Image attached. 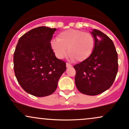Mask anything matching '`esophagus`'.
<instances>
[{
	"label": "esophagus",
	"mask_w": 129,
	"mask_h": 129,
	"mask_svg": "<svg viewBox=\"0 0 129 129\" xmlns=\"http://www.w3.org/2000/svg\"><path fill=\"white\" fill-rule=\"evenodd\" d=\"M66 67H67V68L72 67V65H71L70 63H66Z\"/></svg>",
	"instance_id": "1"
}]
</instances>
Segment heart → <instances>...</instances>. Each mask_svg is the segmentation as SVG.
Segmentation results:
<instances>
[{
	"mask_svg": "<svg viewBox=\"0 0 129 129\" xmlns=\"http://www.w3.org/2000/svg\"><path fill=\"white\" fill-rule=\"evenodd\" d=\"M96 45L94 36L88 32L69 29L60 33L57 39L50 42L51 48L56 57L62 59L67 54L76 61L82 62L91 55Z\"/></svg>",
	"mask_w": 129,
	"mask_h": 129,
	"instance_id": "obj_1",
	"label": "heart"
}]
</instances>
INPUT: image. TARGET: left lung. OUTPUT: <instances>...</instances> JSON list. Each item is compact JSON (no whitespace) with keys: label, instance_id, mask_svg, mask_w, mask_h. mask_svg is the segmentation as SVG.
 Returning <instances> with one entry per match:
<instances>
[{"label":"left lung","instance_id":"8db88e82","mask_svg":"<svg viewBox=\"0 0 129 129\" xmlns=\"http://www.w3.org/2000/svg\"><path fill=\"white\" fill-rule=\"evenodd\" d=\"M96 45L91 55L74 66L75 81L81 93L97 95L106 91L113 84L118 73V53L113 41L103 32L93 29Z\"/></svg>","mask_w":129,"mask_h":129}]
</instances>
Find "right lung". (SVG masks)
Here are the masks:
<instances>
[{
	"instance_id": "1",
	"label": "right lung",
	"mask_w": 129,
	"mask_h": 129,
	"mask_svg": "<svg viewBox=\"0 0 129 129\" xmlns=\"http://www.w3.org/2000/svg\"><path fill=\"white\" fill-rule=\"evenodd\" d=\"M56 28L42 26L31 29L19 39L14 53V70L26 92L37 97L50 95L66 70V63L58 59L50 42Z\"/></svg>"
}]
</instances>
